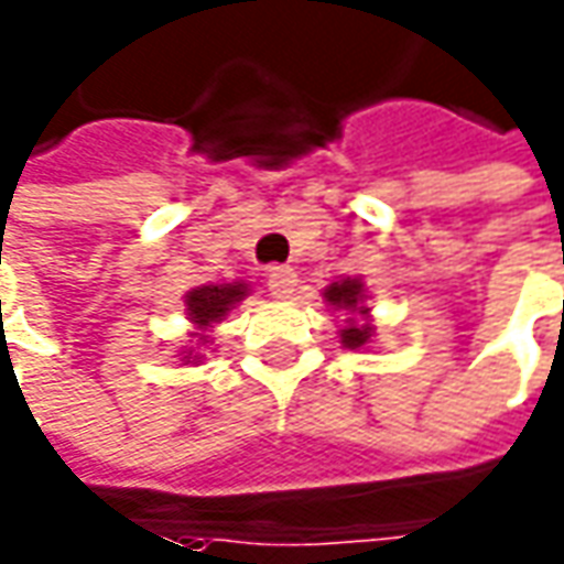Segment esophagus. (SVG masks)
<instances>
[{"label":"esophagus","mask_w":564,"mask_h":564,"mask_svg":"<svg viewBox=\"0 0 564 564\" xmlns=\"http://www.w3.org/2000/svg\"><path fill=\"white\" fill-rule=\"evenodd\" d=\"M268 293L274 299H290L296 290V271L286 265H271L268 268Z\"/></svg>","instance_id":"34e87169"}]
</instances>
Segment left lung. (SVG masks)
<instances>
[{"label": "left lung", "mask_w": 564, "mask_h": 564, "mask_svg": "<svg viewBox=\"0 0 564 564\" xmlns=\"http://www.w3.org/2000/svg\"><path fill=\"white\" fill-rule=\"evenodd\" d=\"M324 299L330 302L333 308H343V312H348L351 317L346 321V327H343V346L346 348H361L370 343V336H373V324L367 321V314H370V308L364 305V283L358 281V278H346V281H336L330 283L327 290H324ZM364 316V322H358L357 317Z\"/></svg>", "instance_id": "1"}]
</instances>
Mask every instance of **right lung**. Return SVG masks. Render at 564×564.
<instances>
[{
    "instance_id": "obj_1",
    "label": "right lung",
    "mask_w": 564,
    "mask_h": 564,
    "mask_svg": "<svg viewBox=\"0 0 564 564\" xmlns=\"http://www.w3.org/2000/svg\"><path fill=\"white\" fill-rule=\"evenodd\" d=\"M247 293H250V290H247V283L243 281L203 283L197 290H191L185 296L187 321L200 330L194 333V336H200V343H206V330L221 324V317L231 312V308H237V302H243ZM185 361H191V351L185 355ZM194 361H197V355H194Z\"/></svg>"
}]
</instances>
